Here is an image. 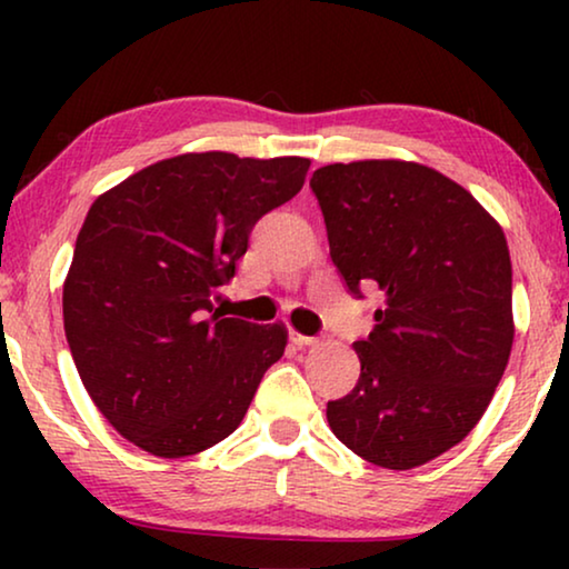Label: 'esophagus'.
Wrapping results in <instances>:
<instances>
[{
    "instance_id": "obj_1",
    "label": "esophagus",
    "mask_w": 569,
    "mask_h": 569,
    "mask_svg": "<svg viewBox=\"0 0 569 569\" xmlns=\"http://www.w3.org/2000/svg\"><path fill=\"white\" fill-rule=\"evenodd\" d=\"M290 341H292V345L295 347H313L316 345V337H306V333H298V331H290Z\"/></svg>"
}]
</instances>
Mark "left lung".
Listing matches in <instances>:
<instances>
[{
    "label": "left lung",
    "mask_w": 569,
    "mask_h": 569,
    "mask_svg": "<svg viewBox=\"0 0 569 569\" xmlns=\"http://www.w3.org/2000/svg\"><path fill=\"white\" fill-rule=\"evenodd\" d=\"M310 189L349 295L383 298L355 341L360 380L326 417L365 461L415 469L473 430L508 365V240L463 186L417 162H333Z\"/></svg>",
    "instance_id": "8db88e82"
}]
</instances>
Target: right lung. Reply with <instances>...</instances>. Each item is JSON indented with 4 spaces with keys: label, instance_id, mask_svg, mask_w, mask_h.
Wrapping results in <instances>:
<instances>
[{
    "label": "right lung",
    "instance_id": "obj_1",
    "mask_svg": "<svg viewBox=\"0 0 569 569\" xmlns=\"http://www.w3.org/2000/svg\"><path fill=\"white\" fill-rule=\"evenodd\" d=\"M308 168L178 154L90 207L64 282L67 341L100 415L147 453L193 456L236 432L284 355V326L224 318L214 295Z\"/></svg>",
    "mask_w": 569,
    "mask_h": 569
}]
</instances>
